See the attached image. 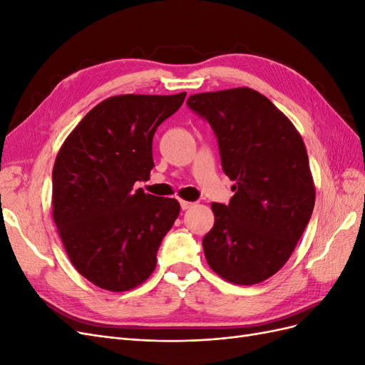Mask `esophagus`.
<instances>
[{
	"label": "esophagus",
	"instance_id": "1",
	"mask_svg": "<svg viewBox=\"0 0 365 365\" xmlns=\"http://www.w3.org/2000/svg\"><path fill=\"white\" fill-rule=\"evenodd\" d=\"M180 204H181V208H182V210H189L190 207H193V205H195L193 202H189V201H182V200L180 201Z\"/></svg>",
	"mask_w": 365,
	"mask_h": 365
}]
</instances>
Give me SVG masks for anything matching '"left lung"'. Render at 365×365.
<instances>
[{
  "instance_id": "8db88e82",
  "label": "left lung",
  "mask_w": 365,
  "mask_h": 365,
  "mask_svg": "<svg viewBox=\"0 0 365 365\" xmlns=\"http://www.w3.org/2000/svg\"><path fill=\"white\" fill-rule=\"evenodd\" d=\"M187 105L212 125L236 192L228 205L212 204L205 259L227 282L260 283L288 262L312 216L315 185L303 138L269 98L247 86L193 94Z\"/></svg>"
}]
</instances>
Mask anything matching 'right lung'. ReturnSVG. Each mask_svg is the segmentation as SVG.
<instances>
[{"label": "right lung", "instance_id": "add662e5", "mask_svg": "<svg viewBox=\"0 0 365 365\" xmlns=\"http://www.w3.org/2000/svg\"><path fill=\"white\" fill-rule=\"evenodd\" d=\"M185 93L121 94L96 105L61 146L53 168V219L73 267L98 288L145 283L180 202L135 190L153 168L152 140Z\"/></svg>", "mask_w": 365, "mask_h": 365}]
</instances>
